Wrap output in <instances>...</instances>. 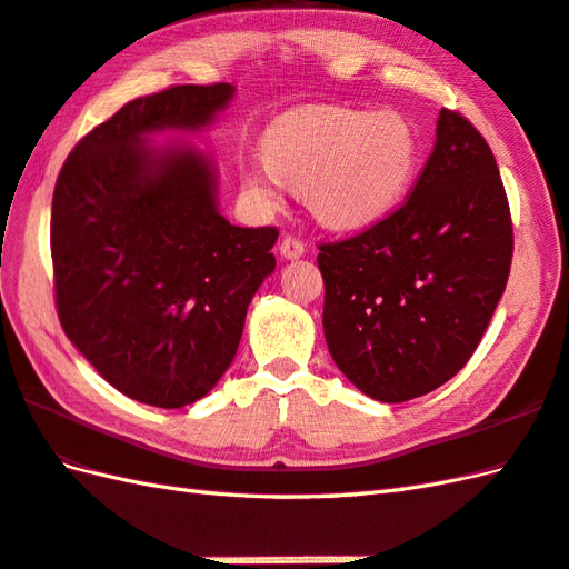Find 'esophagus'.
Instances as JSON below:
<instances>
[{"label": "esophagus", "mask_w": 569, "mask_h": 569, "mask_svg": "<svg viewBox=\"0 0 569 569\" xmlns=\"http://www.w3.org/2000/svg\"><path fill=\"white\" fill-rule=\"evenodd\" d=\"M307 252V248H305V243L299 241V238H295V236H287L284 241L280 243V256L284 258V260H297V258H301Z\"/></svg>", "instance_id": "esophagus-1"}]
</instances>
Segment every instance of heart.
<instances>
[{"label": "heart", "instance_id": "obj_1", "mask_svg": "<svg viewBox=\"0 0 569 569\" xmlns=\"http://www.w3.org/2000/svg\"><path fill=\"white\" fill-rule=\"evenodd\" d=\"M421 133L399 111L307 107L277 119L262 156L241 166L248 199L262 211L305 189L317 219L358 231L387 219L421 170Z\"/></svg>", "mask_w": 569, "mask_h": 569}]
</instances>
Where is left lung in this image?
<instances>
[{"mask_svg": "<svg viewBox=\"0 0 569 569\" xmlns=\"http://www.w3.org/2000/svg\"><path fill=\"white\" fill-rule=\"evenodd\" d=\"M511 213L475 126L443 109L407 204L319 252L323 333L338 370L385 403L456 377L507 289Z\"/></svg>", "mask_w": 569, "mask_h": 569, "instance_id": "obj_1", "label": "left lung"}]
</instances>
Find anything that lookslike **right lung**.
I'll use <instances>...</instances> for the list:
<instances>
[{
  "mask_svg": "<svg viewBox=\"0 0 569 569\" xmlns=\"http://www.w3.org/2000/svg\"><path fill=\"white\" fill-rule=\"evenodd\" d=\"M233 84L138 97L74 146L50 213L62 331L121 395L160 409L207 397L229 370L246 311L274 270L277 229L219 211L209 153L158 133H201Z\"/></svg>",
  "mask_w": 569,
  "mask_h": 569,
  "instance_id": "right-lung-1",
  "label": "right lung"
}]
</instances>
